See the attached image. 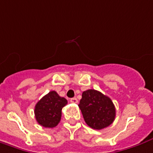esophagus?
I'll return each instance as SVG.
<instances>
[{"label":"esophagus","instance_id":"1","mask_svg":"<svg viewBox=\"0 0 153 153\" xmlns=\"http://www.w3.org/2000/svg\"><path fill=\"white\" fill-rule=\"evenodd\" d=\"M70 102L71 103H74V104H77L78 103V100H77V98H72V99H70Z\"/></svg>","mask_w":153,"mask_h":153}]
</instances>
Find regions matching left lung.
<instances>
[{
    "mask_svg": "<svg viewBox=\"0 0 153 153\" xmlns=\"http://www.w3.org/2000/svg\"><path fill=\"white\" fill-rule=\"evenodd\" d=\"M79 107L86 124L95 130L109 126L116 117V108L111 100L95 90L83 92Z\"/></svg>",
    "mask_w": 153,
    "mask_h": 153,
    "instance_id": "left-lung-1",
    "label": "left lung"
}]
</instances>
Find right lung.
<instances>
[{"mask_svg": "<svg viewBox=\"0 0 153 153\" xmlns=\"http://www.w3.org/2000/svg\"><path fill=\"white\" fill-rule=\"evenodd\" d=\"M67 103V100L60 97L56 91H50L35 105L34 114L37 123L47 128L58 126L61 120L62 109Z\"/></svg>", "mask_w": 153, "mask_h": 153, "instance_id": "right-lung-1", "label": "right lung"}]
</instances>
